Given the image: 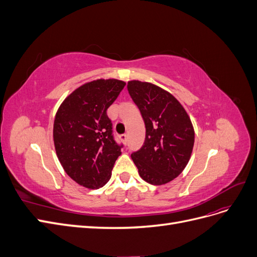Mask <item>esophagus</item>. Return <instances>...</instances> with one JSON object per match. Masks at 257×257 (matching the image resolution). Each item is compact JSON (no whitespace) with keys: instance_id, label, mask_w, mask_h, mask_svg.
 Wrapping results in <instances>:
<instances>
[{"instance_id":"34e87169","label":"esophagus","mask_w":257,"mask_h":257,"mask_svg":"<svg viewBox=\"0 0 257 257\" xmlns=\"http://www.w3.org/2000/svg\"><path fill=\"white\" fill-rule=\"evenodd\" d=\"M120 138H121V141H122L124 144L127 143V134H122V135L120 136Z\"/></svg>"}]
</instances>
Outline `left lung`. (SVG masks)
I'll list each match as a JSON object with an SVG mask.
<instances>
[{"label":"left lung","mask_w":257,"mask_h":257,"mask_svg":"<svg viewBox=\"0 0 257 257\" xmlns=\"http://www.w3.org/2000/svg\"><path fill=\"white\" fill-rule=\"evenodd\" d=\"M127 91L146 125L144 146L132 153V160L146 182L168 183L191 158L195 133L190 116L173 94L153 83L131 80Z\"/></svg>","instance_id":"obj_1"}]
</instances>
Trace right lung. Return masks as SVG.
I'll list each match as a JSON object with an SVG mask.
<instances>
[{"label":"right lung","instance_id":"obj_1","mask_svg":"<svg viewBox=\"0 0 257 257\" xmlns=\"http://www.w3.org/2000/svg\"><path fill=\"white\" fill-rule=\"evenodd\" d=\"M125 82L97 79L80 85L61 104L53 123L58 159L74 181L88 189L104 186L121 154L107 109Z\"/></svg>","mask_w":257,"mask_h":257}]
</instances>
